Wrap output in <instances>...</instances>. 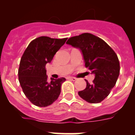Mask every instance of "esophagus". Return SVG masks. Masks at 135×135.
Masks as SVG:
<instances>
[{"mask_svg":"<svg viewBox=\"0 0 135 135\" xmlns=\"http://www.w3.org/2000/svg\"><path fill=\"white\" fill-rule=\"evenodd\" d=\"M68 79L71 80H72V81L76 80V78H74V77H68Z\"/></svg>","mask_w":135,"mask_h":135,"instance_id":"34e87169","label":"esophagus"}]
</instances>
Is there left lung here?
I'll list each match as a JSON object with an SVG mask.
<instances>
[{
    "label": "left lung",
    "instance_id": "obj_1",
    "mask_svg": "<svg viewBox=\"0 0 135 135\" xmlns=\"http://www.w3.org/2000/svg\"><path fill=\"white\" fill-rule=\"evenodd\" d=\"M66 44L80 50L85 67L95 74L91 84L85 80L86 87L78 95L89 103H100L109 95L118 78V56L104 40L89 33L71 37Z\"/></svg>",
    "mask_w": 135,
    "mask_h": 135
}]
</instances>
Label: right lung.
Listing matches in <instances>:
<instances>
[{"label": "right lung", "instance_id": "right-lung-1", "mask_svg": "<svg viewBox=\"0 0 135 135\" xmlns=\"http://www.w3.org/2000/svg\"><path fill=\"white\" fill-rule=\"evenodd\" d=\"M67 39L38 37L29 44L21 57L18 70L20 85L26 97L38 107L50 105L60 95L65 78H51L48 81L45 66Z\"/></svg>", "mask_w": 135, "mask_h": 135}]
</instances>
